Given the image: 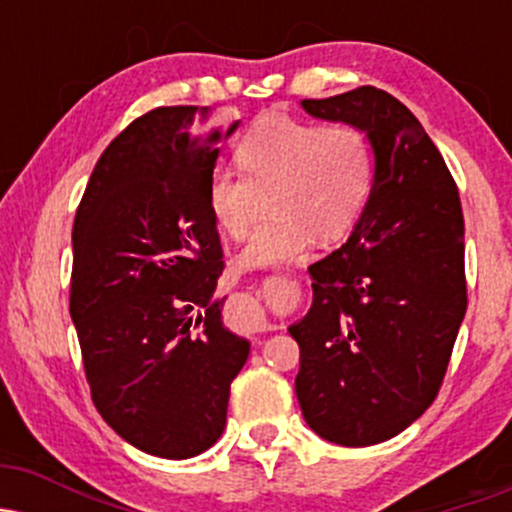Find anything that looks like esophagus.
I'll return each mask as SVG.
<instances>
[{
    "label": "esophagus",
    "instance_id": "esophagus-1",
    "mask_svg": "<svg viewBox=\"0 0 512 512\" xmlns=\"http://www.w3.org/2000/svg\"><path fill=\"white\" fill-rule=\"evenodd\" d=\"M243 310H245V315H248V320H250V325L255 327V330H264V327H267V322H264V313H262V308H260V303L257 301H243Z\"/></svg>",
    "mask_w": 512,
    "mask_h": 512
}]
</instances>
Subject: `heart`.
<instances>
[{
    "mask_svg": "<svg viewBox=\"0 0 512 512\" xmlns=\"http://www.w3.org/2000/svg\"><path fill=\"white\" fill-rule=\"evenodd\" d=\"M243 173L216 168L207 207L226 236L245 238L272 190V216L240 250V269H260L303 255L313 238L334 243L354 228L375 178V154L366 129L317 125L267 115L236 146Z\"/></svg>",
    "mask_w": 512,
    "mask_h": 512,
    "instance_id": "obj_1",
    "label": "heart"
}]
</instances>
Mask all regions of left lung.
I'll list each match as a JSON object with an SVG mask.
<instances>
[{
    "label": "left lung",
    "instance_id": "left-lung-1",
    "mask_svg": "<svg viewBox=\"0 0 512 512\" xmlns=\"http://www.w3.org/2000/svg\"><path fill=\"white\" fill-rule=\"evenodd\" d=\"M301 105L366 129L375 154L366 209L342 248L310 264L313 305L289 327L305 424L366 448L414 424L443 385L467 310L462 204L436 144L387 91Z\"/></svg>",
    "mask_w": 512,
    "mask_h": 512
}]
</instances>
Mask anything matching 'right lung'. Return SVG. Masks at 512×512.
<instances>
[{
  "label": "right lung",
  "mask_w": 512,
  "mask_h": 512,
  "mask_svg": "<svg viewBox=\"0 0 512 512\" xmlns=\"http://www.w3.org/2000/svg\"><path fill=\"white\" fill-rule=\"evenodd\" d=\"M238 125L197 105L137 117L76 209L69 313L91 399L117 436L166 460L221 438L250 354L214 301L223 250L207 207L219 146Z\"/></svg>",
  "instance_id": "1"
}]
</instances>
